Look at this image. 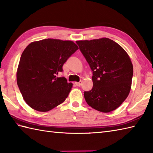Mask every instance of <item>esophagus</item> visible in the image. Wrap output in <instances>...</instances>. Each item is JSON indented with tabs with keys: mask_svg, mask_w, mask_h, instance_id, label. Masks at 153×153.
<instances>
[{
	"mask_svg": "<svg viewBox=\"0 0 153 153\" xmlns=\"http://www.w3.org/2000/svg\"><path fill=\"white\" fill-rule=\"evenodd\" d=\"M81 84H82V82H74V84H75V85L77 86H80L81 85Z\"/></svg>",
	"mask_w": 153,
	"mask_h": 153,
	"instance_id": "1",
	"label": "esophagus"
}]
</instances>
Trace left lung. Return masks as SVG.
<instances>
[{
    "instance_id": "1",
    "label": "left lung",
    "mask_w": 153,
    "mask_h": 153,
    "mask_svg": "<svg viewBox=\"0 0 153 153\" xmlns=\"http://www.w3.org/2000/svg\"><path fill=\"white\" fill-rule=\"evenodd\" d=\"M92 71L93 88L84 91L86 103L108 113L126 99L131 89L133 65L122 47L107 38L76 42Z\"/></svg>"
}]
</instances>
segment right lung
Returning a JSON list of instances; mask_svg holds the SVG:
<instances>
[{
  "instance_id": "right-lung-1",
  "label": "right lung",
  "mask_w": 153,
  "mask_h": 153,
  "mask_svg": "<svg viewBox=\"0 0 153 153\" xmlns=\"http://www.w3.org/2000/svg\"><path fill=\"white\" fill-rule=\"evenodd\" d=\"M79 49L70 40L47 39L31 42L20 57L17 84L29 107L40 112L52 110L69 95L72 83L56 77L71 56Z\"/></svg>"
}]
</instances>
